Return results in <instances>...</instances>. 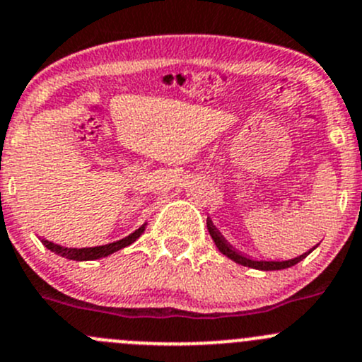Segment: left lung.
Returning a JSON list of instances; mask_svg holds the SVG:
<instances>
[{
  "instance_id": "obj_1",
  "label": "left lung",
  "mask_w": 362,
  "mask_h": 362,
  "mask_svg": "<svg viewBox=\"0 0 362 362\" xmlns=\"http://www.w3.org/2000/svg\"><path fill=\"white\" fill-rule=\"evenodd\" d=\"M206 228H208V233H210L211 240H214L215 245H217V249L221 250L226 257H229L231 261L238 262V264H242V266H249V268H254V269H262V272H273V269L291 268V266L298 264L299 261H303V259H305L310 252L315 249V247H313L312 250L305 252V254L298 255V257H294V259H289V261H255V259L247 257V255L240 254L238 250L233 249V247L228 243V240H226L224 236L218 233V229L215 228L214 222H211L210 218H206Z\"/></svg>"
}]
</instances>
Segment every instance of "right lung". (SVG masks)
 <instances>
[{
	"instance_id": "1",
	"label": "right lung",
	"mask_w": 362,
	"mask_h": 362,
	"mask_svg": "<svg viewBox=\"0 0 362 362\" xmlns=\"http://www.w3.org/2000/svg\"><path fill=\"white\" fill-rule=\"evenodd\" d=\"M145 226H147V224H144V226H141V228H138L136 231L131 233V235L126 236V238L119 240V242L108 243V245L87 247V249H68V247H61V245H57V243L49 242V240H45V238L42 240V243L50 252H54V254L61 255V257L71 259V261H94V259L107 257V255L113 254V252L124 249V247H127V245H131V243L136 242V240L140 238L141 235H144Z\"/></svg>"
}]
</instances>
